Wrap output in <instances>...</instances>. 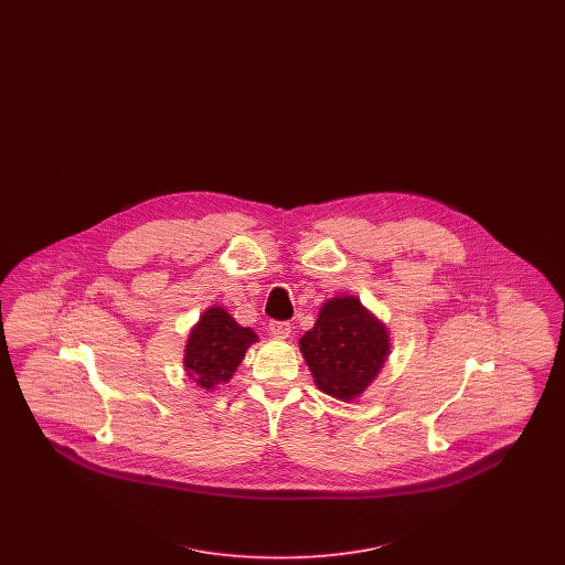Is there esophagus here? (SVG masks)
<instances>
[{
    "mask_svg": "<svg viewBox=\"0 0 565 565\" xmlns=\"http://www.w3.org/2000/svg\"><path fill=\"white\" fill-rule=\"evenodd\" d=\"M269 330H270V334H273V337H279V339H286V337H290V332H292V323H290V322H270Z\"/></svg>",
    "mask_w": 565,
    "mask_h": 565,
    "instance_id": "34e87169",
    "label": "esophagus"
}]
</instances>
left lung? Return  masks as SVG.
<instances>
[{"mask_svg":"<svg viewBox=\"0 0 565 565\" xmlns=\"http://www.w3.org/2000/svg\"><path fill=\"white\" fill-rule=\"evenodd\" d=\"M385 323L353 296H334L300 337L302 358L323 394L351 403L379 375L390 355Z\"/></svg>","mask_w":565,"mask_h":565,"instance_id":"obj_1","label":"left lung"}]
</instances>
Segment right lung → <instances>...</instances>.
<instances>
[{
    "label": "right lung",
    "instance_id": "obj_1",
    "mask_svg": "<svg viewBox=\"0 0 565 565\" xmlns=\"http://www.w3.org/2000/svg\"><path fill=\"white\" fill-rule=\"evenodd\" d=\"M256 341L252 328L239 326L222 307H210L190 330L184 371L199 387L214 392L233 376Z\"/></svg>",
    "mask_w": 565,
    "mask_h": 565
}]
</instances>
